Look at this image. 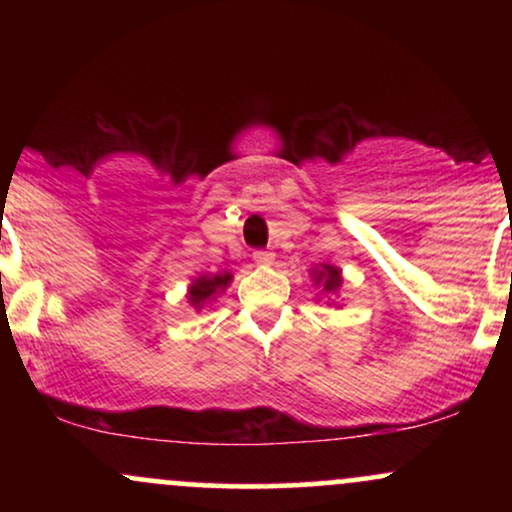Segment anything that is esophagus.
Here are the masks:
<instances>
[{"label":"esophagus","instance_id":"34e87169","mask_svg":"<svg viewBox=\"0 0 512 512\" xmlns=\"http://www.w3.org/2000/svg\"><path fill=\"white\" fill-rule=\"evenodd\" d=\"M252 260H255V264H260V267H269V264L274 262V255H272V252H267V250H255Z\"/></svg>","mask_w":512,"mask_h":512}]
</instances>
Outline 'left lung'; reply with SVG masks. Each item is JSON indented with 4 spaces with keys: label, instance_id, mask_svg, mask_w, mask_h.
Instances as JSON below:
<instances>
[{
    "label": "left lung",
    "instance_id": "left-lung-1",
    "mask_svg": "<svg viewBox=\"0 0 512 512\" xmlns=\"http://www.w3.org/2000/svg\"><path fill=\"white\" fill-rule=\"evenodd\" d=\"M310 276H313L315 289H320V293H325V296H337L339 289H342V284H344L342 269H339L337 264H330V262L317 264L315 269H310ZM330 301H332V298H330ZM327 305H330V303H327Z\"/></svg>",
    "mask_w": 512,
    "mask_h": 512
}]
</instances>
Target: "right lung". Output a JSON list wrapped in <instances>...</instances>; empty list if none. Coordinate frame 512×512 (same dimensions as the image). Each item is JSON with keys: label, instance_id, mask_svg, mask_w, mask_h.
I'll list each match as a JSON object with an SVG mask.
<instances>
[{"label": "right lung", "instance_id": "right-lung-1", "mask_svg": "<svg viewBox=\"0 0 512 512\" xmlns=\"http://www.w3.org/2000/svg\"><path fill=\"white\" fill-rule=\"evenodd\" d=\"M233 274L231 272H216V274H199L187 286V303L195 310H202L204 305L216 301L223 291L231 286Z\"/></svg>", "mask_w": 512, "mask_h": 512}]
</instances>
